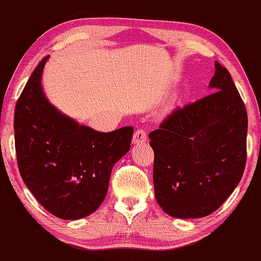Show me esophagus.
<instances>
[{
	"label": "esophagus",
	"instance_id": "1",
	"mask_svg": "<svg viewBox=\"0 0 261 261\" xmlns=\"http://www.w3.org/2000/svg\"><path fill=\"white\" fill-rule=\"evenodd\" d=\"M146 141V132L144 129H138L136 130L132 137V143L134 144H143Z\"/></svg>",
	"mask_w": 261,
	"mask_h": 261
}]
</instances>
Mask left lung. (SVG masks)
<instances>
[{"label": "left lung", "mask_w": 261, "mask_h": 261, "mask_svg": "<svg viewBox=\"0 0 261 261\" xmlns=\"http://www.w3.org/2000/svg\"><path fill=\"white\" fill-rule=\"evenodd\" d=\"M209 87L214 92L177 108L149 134L156 200L174 218L214 213L245 170L247 112L229 72L218 61Z\"/></svg>", "instance_id": "8db88e82"}]
</instances>
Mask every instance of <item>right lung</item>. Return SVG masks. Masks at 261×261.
<instances>
[{"label":"right lung","instance_id":"add662e5","mask_svg":"<svg viewBox=\"0 0 261 261\" xmlns=\"http://www.w3.org/2000/svg\"><path fill=\"white\" fill-rule=\"evenodd\" d=\"M32 73L15 106L17 166L24 185L46 211L64 220L92 214L104 201L112 168L130 150L134 127L99 132L65 116Z\"/></svg>","mask_w":261,"mask_h":261}]
</instances>
